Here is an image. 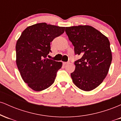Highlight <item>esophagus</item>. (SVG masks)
I'll use <instances>...</instances> for the list:
<instances>
[{"label": "esophagus", "instance_id": "esophagus-1", "mask_svg": "<svg viewBox=\"0 0 121 121\" xmlns=\"http://www.w3.org/2000/svg\"><path fill=\"white\" fill-rule=\"evenodd\" d=\"M69 62H64L63 64L64 65H66V64H69Z\"/></svg>", "mask_w": 121, "mask_h": 121}]
</instances>
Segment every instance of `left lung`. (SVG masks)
<instances>
[{
	"instance_id": "8db88e82",
	"label": "left lung",
	"mask_w": 121,
	"mask_h": 121,
	"mask_svg": "<svg viewBox=\"0 0 121 121\" xmlns=\"http://www.w3.org/2000/svg\"><path fill=\"white\" fill-rule=\"evenodd\" d=\"M65 32L73 46L75 55L81 59L74 62L71 77L80 89L91 91L100 85L109 72L112 55L108 37L91 26L65 28Z\"/></svg>"
}]
</instances>
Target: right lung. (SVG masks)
<instances>
[{
  "instance_id": "right-lung-1",
  "label": "right lung",
  "mask_w": 121,
  "mask_h": 121,
  "mask_svg": "<svg viewBox=\"0 0 121 121\" xmlns=\"http://www.w3.org/2000/svg\"><path fill=\"white\" fill-rule=\"evenodd\" d=\"M64 31L65 27L37 23L25 29L17 40L16 65L23 81L34 91H43L55 81L62 63L47 57L51 43Z\"/></svg>"
}]
</instances>
